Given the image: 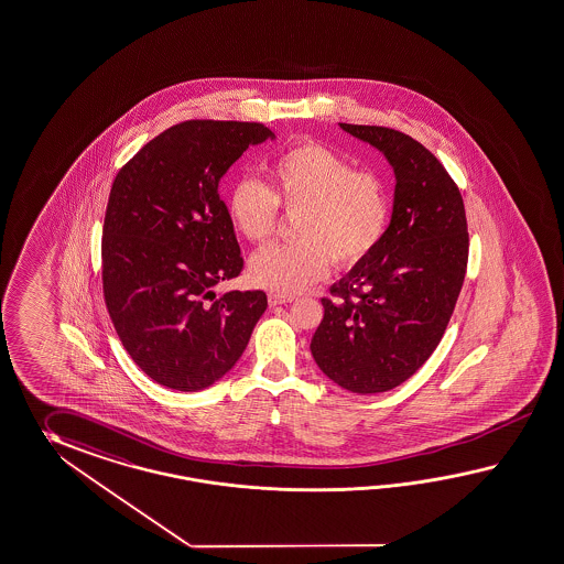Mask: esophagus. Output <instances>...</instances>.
Masks as SVG:
<instances>
[{
  "mask_svg": "<svg viewBox=\"0 0 564 564\" xmlns=\"http://www.w3.org/2000/svg\"><path fill=\"white\" fill-rule=\"evenodd\" d=\"M293 302L291 295H281V293H269V303L275 307V305H283V303Z\"/></svg>",
  "mask_w": 564,
  "mask_h": 564,
  "instance_id": "34e87169",
  "label": "esophagus"
}]
</instances>
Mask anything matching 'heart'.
<instances>
[{"mask_svg": "<svg viewBox=\"0 0 564 564\" xmlns=\"http://www.w3.org/2000/svg\"><path fill=\"white\" fill-rule=\"evenodd\" d=\"M271 189L259 181L234 185L228 212L234 228L252 242L275 232L279 206L295 218L297 242L259 250L250 261L257 285L295 295L340 267L367 261L383 242L391 221V192L381 173L316 142H300L269 166Z\"/></svg>", "mask_w": 564, "mask_h": 564, "instance_id": "heart-1", "label": "heart"}]
</instances>
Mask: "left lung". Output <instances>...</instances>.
Masks as SVG:
<instances>
[{
    "label": "left lung",
    "instance_id": "obj_1",
    "mask_svg": "<svg viewBox=\"0 0 564 564\" xmlns=\"http://www.w3.org/2000/svg\"><path fill=\"white\" fill-rule=\"evenodd\" d=\"M340 128L393 166V212L379 248L322 300L310 348L334 383L371 395L408 381L442 340L467 273V216L456 183L417 140L383 126Z\"/></svg>",
    "mask_w": 564,
    "mask_h": 564
}]
</instances>
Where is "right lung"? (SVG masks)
I'll return each mask as SVG.
<instances>
[{"mask_svg": "<svg viewBox=\"0 0 564 564\" xmlns=\"http://www.w3.org/2000/svg\"><path fill=\"white\" fill-rule=\"evenodd\" d=\"M275 134L257 122L189 120L152 138L111 185L104 297L142 371L169 389L202 391L232 369L267 310L264 291L214 285L242 257L220 180L248 147Z\"/></svg>", "mask_w": 564, "mask_h": 564, "instance_id": "1", "label": "right lung"}]
</instances>
